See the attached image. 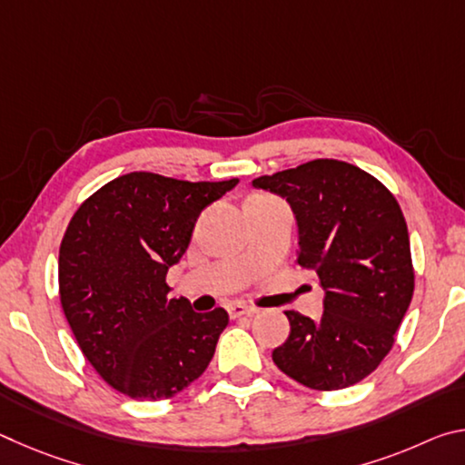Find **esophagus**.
I'll use <instances>...</instances> for the list:
<instances>
[{
    "mask_svg": "<svg viewBox=\"0 0 465 465\" xmlns=\"http://www.w3.org/2000/svg\"><path fill=\"white\" fill-rule=\"evenodd\" d=\"M227 312H230L232 318H242V316H254L258 310L254 308V305H246L242 302H235V303L230 305V308H227Z\"/></svg>",
    "mask_w": 465,
    "mask_h": 465,
    "instance_id": "34e87169",
    "label": "esophagus"
}]
</instances>
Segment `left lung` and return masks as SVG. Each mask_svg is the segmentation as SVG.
I'll list each match as a JSON object with an SVG mask.
<instances>
[{"mask_svg": "<svg viewBox=\"0 0 465 465\" xmlns=\"http://www.w3.org/2000/svg\"><path fill=\"white\" fill-rule=\"evenodd\" d=\"M252 184L281 194L299 227L297 264L318 274L324 313L285 312L291 332L272 351L282 373L305 388L355 385L393 346L414 293L402 209L380 180L352 163L312 160Z\"/></svg>", "mask_w": 465, "mask_h": 465, "instance_id": "left-lung-1", "label": "left lung"}]
</instances>
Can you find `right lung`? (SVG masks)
Segmentation results:
<instances>
[{"instance_id": "add662e5", "label": "right lung", "mask_w": 465, "mask_h": 465, "mask_svg": "<svg viewBox=\"0 0 465 465\" xmlns=\"http://www.w3.org/2000/svg\"><path fill=\"white\" fill-rule=\"evenodd\" d=\"M235 184L131 172L88 196L69 222L59 248L61 308L84 357L124 396H176L213 359L230 316L170 299L166 274L201 211Z\"/></svg>"}]
</instances>
